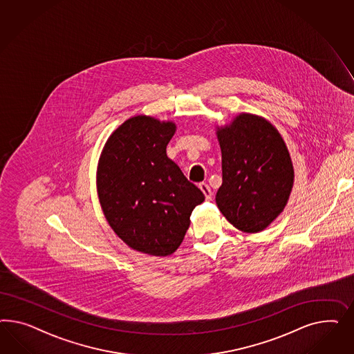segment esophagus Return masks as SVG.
Listing matches in <instances>:
<instances>
[{
  "instance_id": "34e87169",
  "label": "esophagus",
  "mask_w": 354,
  "mask_h": 354,
  "mask_svg": "<svg viewBox=\"0 0 354 354\" xmlns=\"http://www.w3.org/2000/svg\"><path fill=\"white\" fill-rule=\"evenodd\" d=\"M198 187H200V189H201L203 193H204L206 201H210V200H212V197H213V192H212L210 187H209L206 183H200V184H198Z\"/></svg>"
}]
</instances>
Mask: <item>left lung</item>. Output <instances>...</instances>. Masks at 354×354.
Segmentation results:
<instances>
[{"instance_id":"obj_1","label":"left lung","mask_w":354,"mask_h":354,"mask_svg":"<svg viewBox=\"0 0 354 354\" xmlns=\"http://www.w3.org/2000/svg\"><path fill=\"white\" fill-rule=\"evenodd\" d=\"M222 185L215 203L227 221L244 232H259L278 216L293 185L290 153L266 119L240 114L218 129Z\"/></svg>"}]
</instances>
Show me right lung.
I'll use <instances>...</instances> for the list:
<instances>
[{
  "instance_id": "right-lung-1",
  "label": "right lung",
  "mask_w": 354,
  "mask_h": 354,
  "mask_svg": "<svg viewBox=\"0 0 354 354\" xmlns=\"http://www.w3.org/2000/svg\"><path fill=\"white\" fill-rule=\"evenodd\" d=\"M171 122L139 115L109 138L97 171L100 203L109 225L132 249L169 256L182 244L204 193L166 154Z\"/></svg>"
}]
</instances>
